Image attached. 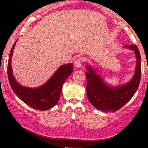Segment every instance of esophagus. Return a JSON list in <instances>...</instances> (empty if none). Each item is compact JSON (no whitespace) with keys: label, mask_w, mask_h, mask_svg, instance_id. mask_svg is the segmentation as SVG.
Wrapping results in <instances>:
<instances>
[{"label":"esophagus","mask_w":148,"mask_h":148,"mask_svg":"<svg viewBox=\"0 0 148 148\" xmlns=\"http://www.w3.org/2000/svg\"><path fill=\"white\" fill-rule=\"evenodd\" d=\"M83 62H84V60H83L81 58H76L75 61H74V65H75V67H77V68H80V67L82 66Z\"/></svg>","instance_id":"34e87169"}]
</instances>
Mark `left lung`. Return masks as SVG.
Wrapping results in <instances>:
<instances>
[{
  "instance_id": "1",
  "label": "left lung",
  "mask_w": 148,
  "mask_h": 148,
  "mask_svg": "<svg viewBox=\"0 0 148 148\" xmlns=\"http://www.w3.org/2000/svg\"><path fill=\"white\" fill-rule=\"evenodd\" d=\"M135 53L136 65L134 75L130 82L122 86H108L102 78L96 73L95 69L87 66L88 72L86 91L90 102L97 109L101 111L115 112L125 105L135 94L138 89L141 76V58L136 45L125 46Z\"/></svg>"
}]
</instances>
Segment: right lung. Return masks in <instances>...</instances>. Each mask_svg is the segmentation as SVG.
Returning a JSON list of instances; mask_svg holds the SVG:
<instances>
[{"label":"right lung","instance_id":"1","mask_svg":"<svg viewBox=\"0 0 148 148\" xmlns=\"http://www.w3.org/2000/svg\"><path fill=\"white\" fill-rule=\"evenodd\" d=\"M16 41L10 50L8 63V76L10 86L16 95L29 106L40 111L50 109L55 106L60 99L62 85L73 72L72 64L61 65L49 81L42 86L35 88L22 86L14 79L11 65L12 56Z\"/></svg>","mask_w":148,"mask_h":148}]
</instances>
